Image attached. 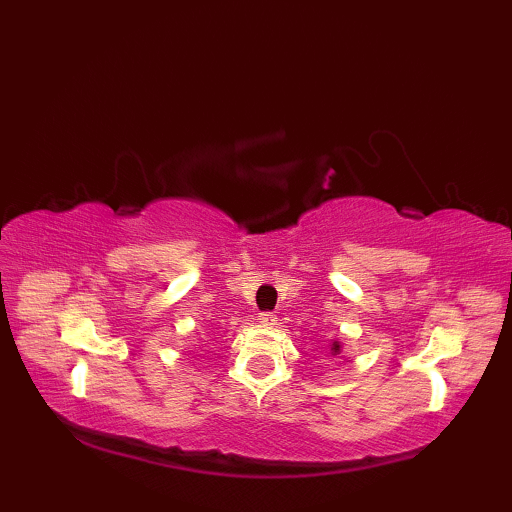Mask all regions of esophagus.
I'll list each match as a JSON object with an SVG mask.
<instances>
[{
	"label": "esophagus",
	"mask_w": 512,
	"mask_h": 512,
	"mask_svg": "<svg viewBox=\"0 0 512 512\" xmlns=\"http://www.w3.org/2000/svg\"><path fill=\"white\" fill-rule=\"evenodd\" d=\"M259 323H262V325H275L277 317H275L273 312H262V314H259Z\"/></svg>",
	"instance_id": "1"
}]
</instances>
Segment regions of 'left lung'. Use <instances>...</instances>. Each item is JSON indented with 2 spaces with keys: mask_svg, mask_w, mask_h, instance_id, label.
<instances>
[{
  "mask_svg": "<svg viewBox=\"0 0 512 512\" xmlns=\"http://www.w3.org/2000/svg\"><path fill=\"white\" fill-rule=\"evenodd\" d=\"M330 352H332V356H336V354H341V343H339V341H332V347H330Z\"/></svg>",
  "mask_w": 512,
  "mask_h": 512,
  "instance_id": "obj_1",
  "label": "left lung"
}]
</instances>
